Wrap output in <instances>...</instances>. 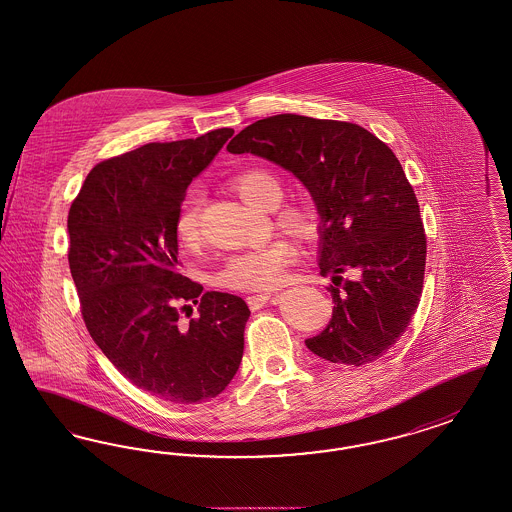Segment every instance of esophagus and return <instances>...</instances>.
Returning <instances> with one entry per match:
<instances>
[{
  "instance_id": "obj_1",
  "label": "esophagus",
  "mask_w": 512,
  "mask_h": 512,
  "mask_svg": "<svg viewBox=\"0 0 512 512\" xmlns=\"http://www.w3.org/2000/svg\"><path fill=\"white\" fill-rule=\"evenodd\" d=\"M272 299V293H261V295H251L247 297V304L251 310H259L263 308L268 300Z\"/></svg>"
}]
</instances>
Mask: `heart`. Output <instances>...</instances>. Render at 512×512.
<instances>
[{
	"instance_id": "b5f03b06",
	"label": "heart",
	"mask_w": 512,
	"mask_h": 512,
	"mask_svg": "<svg viewBox=\"0 0 512 512\" xmlns=\"http://www.w3.org/2000/svg\"><path fill=\"white\" fill-rule=\"evenodd\" d=\"M230 187L247 204L274 210L283 196L280 177L265 168H249L230 177ZM276 225L302 242L318 240L323 229L321 213L306 202H291L276 213ZM177 242L187 249L200 244V194L189 191L181 198L174 219ZM295 261V247L287 240H272L230 255L215 274V285L234 291H272L287 278V266Z\"/></svg>"
}]
</instances>
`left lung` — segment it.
Segmentation results:
<instances>
[{
	"label": "left lung",
	"mask_w": 512,
	"mask_h": 512,
	"mask_svg": "<svg viewBox=\"0 0 512 512\" xmlns=\"http://www.w3.org/2000/svg\"><path fill=\"white\" fill-rule=\"evenodd\" d=\"M227 149L293 172L323 217L319 268L333 276L335 306L308 350L342 367L382 357L420 304L427 255L418 198L393 151L359 124L293 113L249 124ZM348 269L360 280L342 283Z\"/></svg>",
	"instance_id": "8db88e82"
}]
</instances>
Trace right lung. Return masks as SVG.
I'll return each instance as SVG.
<instances>
[{
    "label": "right lung",
    "instance_id": "1",
    "mask_svg": "<svg viewBox=\"0 0 512 512\" xmlns=\"http://www.w3.org/2000/svg\"><path fill=\"white\" fill-rule=\"evenodd\" d=\"M232 134L217 128L102 160L68 213L71 278L92 340L124 378L170 403L217 397L244 355L246 302L179 274L174 232L189 183ZM189 301L201 316L183 324Z\"/></svg>",
    "mask_w": 512,
    "mask_h": 512
}]
</instances>
